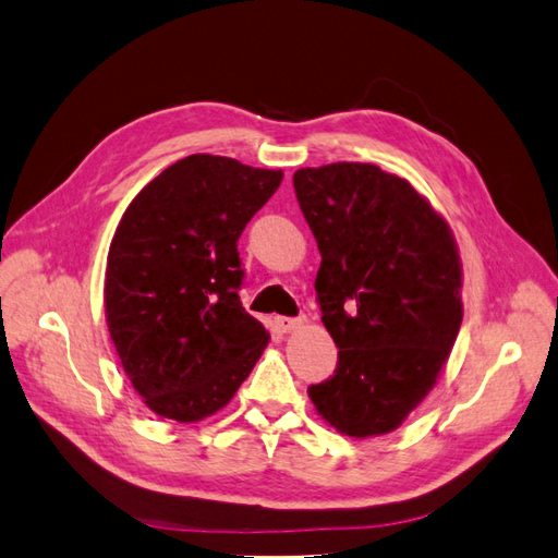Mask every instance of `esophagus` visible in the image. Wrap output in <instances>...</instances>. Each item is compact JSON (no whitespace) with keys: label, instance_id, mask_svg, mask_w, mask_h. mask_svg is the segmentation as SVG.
Returning a JSON list of instances; mask_svg holds the SVG:
<instances>
[{"label":"esophagus","instance_id":"obj_1","mask_svg":"<svg viewBox=\"0 0 558 558\" xmlns=\"http://www.w3.org/2000/svg\"><path fill=\"white\" fill-rule=\"evenodd\" d=\"M276 325L280 332L288 335V332H296L299 327L304 325V318H276Z\"/></svg>","mask_w":558,"mask_h":558}]
</instances>
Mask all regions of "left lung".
<instances>
[{
	"mask_svg": "<svg viewBox=\"0 0 558 558\" xmlns=\"http://www.w3.org/2000/svg\"><path fill=\"white\" fill-rule=\"evenodd\" d=\"M320 250L316 292L339 347L308 387L318 415L351 438L391 434L436 387L462 325V259L448 221L377 165L294 171Z\"/></svg>",
	"mask_w": 558,
	"mask_h": 558,
	"instance_id": "obj_1",
	"label": "left lung"
}]
</instances>
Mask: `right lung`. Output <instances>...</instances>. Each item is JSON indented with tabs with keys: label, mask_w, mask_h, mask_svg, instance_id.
Instances as JSON below:
<instances>
[{
	"label": "right lung",
	"mask_w": 558,
	"mask_h": 558,
	"mask_svg": "<svg viewBox=\"0 0 558 558\" xmlns=\"http://www.w3.org/2000/svg\"><path fill=\"white\" fill-rule=\"evenodd\" d=\"M280 181V169L197 153L167 167L122 214L106 264V323L155 415L211 417L262 359L270 335L240 304L238 238Z\"/></svg>",
	"instance_id": "add662e5"
}]
</instances>
